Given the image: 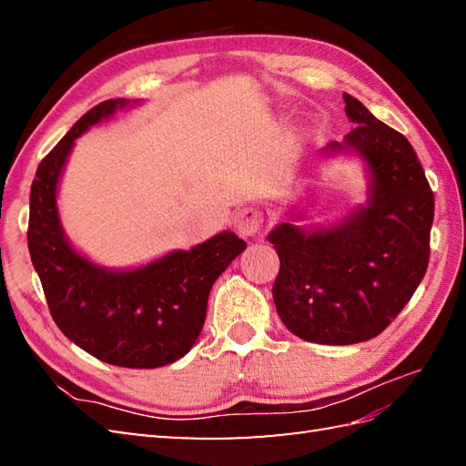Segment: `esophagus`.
Wrapping results in <instances>:
<instances>
[{
  "mask_svg": "<svg viewBox=\"0 0 466 466\" xmlns=\"http://www.w3.org/2000/svg\"><path fill=\"white\" fill-rule=\"evenodd\" d=\"M264 222V214L258 206H244L234 214V228L242 236H254L260 230Z\"/></svg>",
  "mask_w": 466,
  "mask_h": 466,
  "instance_id": "1",
  "label": "esophagus"
}]
</instances>
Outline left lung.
Returning <instances> with one entry per match:
<instances>
[{"label":"left lung","instance_id":"obj_1","mask_svg":"<svg viewBox=\"0 0 466 466\" xmlns=\"http://www.w3.org/2000/svg\"><path fill=\"white\" fill-rule=\"evenodd\" d=\"M344 102L356 126L322 152L360 157L366 202L332 226L286 220L268 234L280 258L272 296L286 329L339 346L379 336L412 299L429 266L434 218V194L407 137L350 94Z\"/></svg>","mask_w":466,"mask_h":466}]
</instances>
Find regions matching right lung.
I'll list each match as a JSON object with an SVG mask.
<instances>
[{"label": "right lung", "instance_id": "obj_1", "mask_svg": "<svg viewBox=\"0 0 466 466\" xmlns=\"http://www.w3.org/2000/svg\"><path fill=\"white\" fill-rule=\"evenodd\" d=\"M107 100L74 124L37 166L29 194L27 246L52 319L69 340L107 364L157 369L190 352L202 332L208 294L246 242L230 230L150 264L112 270L69 244L57 210V184L74 142L126 107Z\"/></svg>", "mask_w": 466, "mask_h": 466}]
</instances>
